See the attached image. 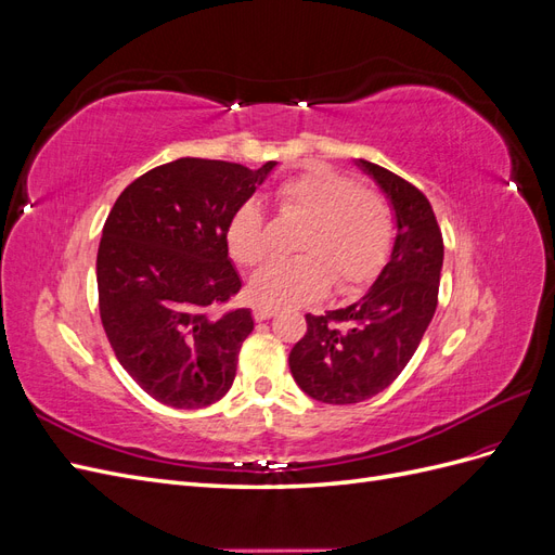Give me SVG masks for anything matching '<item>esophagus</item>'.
Masks as SVG:
<instances>
[{"instance_id":"34e87169","label":"esophagus","mask_w":555,"mask_h":555,"mask_svg":"<svg viewBox=\"0 0 555 555\" xmlns=\"http://www.w3.org/2000/svg\"><path fill=\"white\" fill-rule=\"evenodd\" d=\"M251 314H255L257 322H263V319H271L275 314L273 308H263V306H255V310H251Z\"/></svg>"}]
</instances>
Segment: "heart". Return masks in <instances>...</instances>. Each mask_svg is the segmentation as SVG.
Masks as SVG:
<instances>
[{
    "instance_id": "b5f03b06",
    "label": "heart",
    "mask_w": 555,
    "mask_h": 555,
    "mask_svg": "<svg viewBox=\"0 0 555 555\" xmlns=\"http://www.w3.org/2000/svg\"><path fill=\"white\" fill-rule=\"evenodd\" d=\"M284 220H304L296 249L300 257L273 261L249 282V298L263 308H298L322 298L331 284L340 294L367 287L386 266L396 243L389 198L361 188L357 178L317 164L275 188ZM224 241L229 255L255 268L273 249L271 227L257 201L231 212Z\"/></svg>"
}]
</instances>
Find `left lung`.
I'll use <instances>...</instances> for the list:
<instances>
[{
  "mask_svg": "<svg viewBox=\"0 0 555 555\" xmlns=\"http://www.w3.org/2000/svg\"><path fill=\"white\" fill-rule=\"evenodd\" d=\"M396 210V243L367 294L340 310L306 314L292 354L296 384L328 405H351L384 391L410 363L438 308L444 259L430 201L412 182L359 159Z\"/></svg>",
  "mask_w": 555,
  "mask_h": 555,
  "instance_id": "left-lung-1",
  "label": "left lung"
}]
</instances>
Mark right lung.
<instances>
[{
  "label": "right lung",
  "instance_id": "right-lung-1",
  "mask_svg": "<svg viewBox=\"0 0 555 555\" xmlns=\"http://www.w3.org/2000/svg\"><path fill=\"white\" fill-rule=\"evenodd\" d=\"M273 166L182 157L133 180L108 212L99 314L117 361L164 405L208 408L231 389L255 322L247 308L217 314L243 287L224 229Z\"/></svg>",
  "mask_w": 555,
  "mask_h": 555
}]
</instances>
